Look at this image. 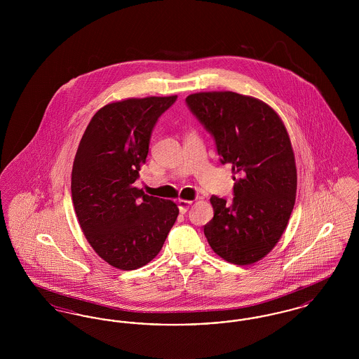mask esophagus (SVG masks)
I'll return each instance as SVG.
<instances>
[{
	"label": "esophagus",
	"instance_id": "obj_1",
	"mask_svg": "<svg viewBox=\"0 0 359 359\" xmlns=\"http://www.w3.org/2000/svg\"><path fill=\"white\" fill-rule=\"evenodd\" d=\"M177 205H179V210H180V212H187L188 208H189V205H192V202L191 201H179L177 202Z\"/></svg>",
	"mask_w": 359,
	"mask_h": 359
}]
</instances>
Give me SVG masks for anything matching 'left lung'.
<instances>
[{"instance_id": "left-lung-1", "label": "left lung", "mask_w": 359, "mask_h": 359, "mask_svg": "<svg viewBox=\"0 0 359 359\" xmlns=\"http://www.w3.org/2000/svg\"><path fill=\"white\" fill-rule=\"evenodd\" d=\"M186 102L214 137L221 163L239 175L230 205L211 196L214 218L205 238L223 259L250 265L276 246L294 205L297 173L288 132L273 109L253 97L208 91Z\"/></svg>"}]
</instances>
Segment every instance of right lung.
<instances>
[{"mask_svg":"<svg viewBox=\"0 0 359 359\" xmlns=\"http://www.w3.org/2000/svg\"><path fill=\"white\" fill-rule=\"evenodd\" d=\"M176 98H129L103 106L87 125L75 154V214L95 253L117 269L135 271L152 261L179 215L171 201L135 187L154 125Z\"/></svg>","mask_w":359,"mask_h":359,"instance_id":"add662e5","label":"right lung"}]
</instances>
